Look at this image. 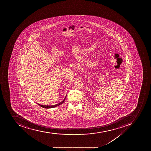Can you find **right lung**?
<instances>
[{
    "label": "right lung",
    "mask_w": 151,
    "mask_h": 151,
    "mask_svg": "<svg viewBox=\"0 0 151 151\" xmlns=\"http://www.w3.org/2000/svg\"><path fill=\"white\" fill-rule=\"evenodd\" d=\"M66 96L67 95L65 96V97L64 99L63 100V101H61V102H60V104H58L54 105H41L40 104H38L40 106V107H43V108L45 109H50V108H55V107H57V106H59L60 105L62 104H63V102H64L65 100V98H66Z\"/></svg>",
    "instance_id": "add662e5"
}]
</instances>
